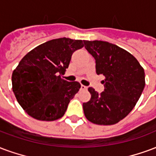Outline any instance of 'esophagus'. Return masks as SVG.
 Returning a JSON list of instances; mask_svg holds the SVG:
<instances>
[{
  "label": "esophagus",
  "instance_id": "obj_1",
  "mask_svg": "<svg viewBox=\"0 0 156 156\" xmlns=\"http://www.w3.org/2000/svg\"><path fill=\"white\" fill-rule=\"evenodd\" d=\"M80 89L81 90H87V87L86 86H84V85H81V87H80Z\"/></svg>",
  "mask_w": 156,
  "mask_h": 156
}]
</instances>
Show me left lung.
<instances>
[{
  "label": "left lung",
  "instance_id": "8db88e82",
  "mask_svg": "<svg viewBox=\"0 0 156 156\" xmlns=\"http://www.w3.org/2000/svg\"><path fill=\"white\" fill-rule=\"evenodd\" d=\"M96 61V72L103 74L104 92L89 87L91 99L84 102V115L98 125H113L125 118L136 104L145 87V72L133 55L116 44L84 40Z\"/></svg>",
  "mask_w": 156,
  "mask_h": 156
}]
</instances>
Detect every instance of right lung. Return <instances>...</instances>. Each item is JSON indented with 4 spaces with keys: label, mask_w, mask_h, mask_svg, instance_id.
<instances>
[{
    "label": "right lung",
    "mask_w": 156,
    "mask_h": 156,
    "mask_svg": "<svg viewBox=\"0 0 156 156\" xmlns=\"http://www.w3.org/2000/svg\"><path fill=\"white\" fill-rule=\"evenodd\" d=\"M82 40L59 38L32 49L12 73V90L25 112L40 121L61 118L81 85L61 78Z\"/></svg>",
    "instance_id": "right-lung-1"
}]
</instances>
